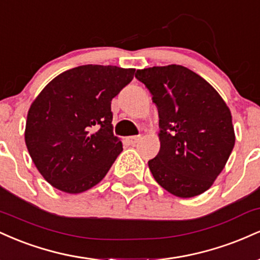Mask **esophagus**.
Instances as JSON below:
<instances>
[{"label":"esophagus","instance_id":"esophagus-1","mask_svg":"<svg viewBox=\"0 0 260 260\" xmlns=\"http://www.w3.org/2000/svg\"><path fill=\"white\" fill-rule=\"evenodd\" d=\"M140 139H142V137H140V136H133V137H128V138H127L128 143H129V144H132V145L137 144V143H138Z\"/></svg>","mask_w":260,"mask_h":260}]
</instances>
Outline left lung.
Listing matches in <instances>:
<instances>
[{"label":"left lung","mask_w":260,"mask_h":260,"mask_svg":"<svg viewBox=\"0 0 260 260\" xmlns=\"http://www.w3.org/2000/svg\"><path fill=\"white\" fill-rule=\"evenodd\" d=\"M136 78L159 111V153L148 161L155 181L180 198L211 187L235 145L230 109L201 76L180 64L138 70Z\"/></svg>","instance_id":"8db88e82"}]
</instances>
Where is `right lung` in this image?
<instances>
[{
  "instance_id": "obj_1",
  "label": "right lung",
  "mask_w": 260,
  "mask_h": 260,
  "mask_svg": "<svg viewBox=\"0 0 260 260\" xmlns=\"http://www.w3.org/2000/svg\"><path fill=\"white\" fill-rule=\"evenodd\" d=\"M133 68L85 64L58 74L29 109L25 144L43 177L82 193L105 177L122 151L111 100L132 82Z\"/></svg>"
}]
</instances>
